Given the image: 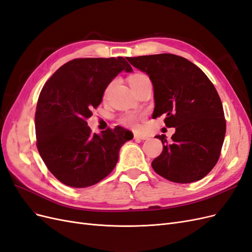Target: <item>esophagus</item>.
I'll return each mask as SVG.
<instances>
[{
  "mask_svg": "<svg viewBox=\"0 0 252 252\" xmlns=\"http://www.w3.org/2000/svg\"><path fill=\"white\" fill-rule=\"evenodd\" d=\"M148 136L143 133H134V139L135 140H146Z\"/></svg>",
  "mask_w": 252,
  "mask_h": 252,
  "instance_id": "1",
  "label": "esophagus"
}]
</instances>
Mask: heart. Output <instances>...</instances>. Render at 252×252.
<instances>
[{"label":"heart","mask_w":252,"mask_h":252,"mask_svg":"<svg viewBox=\"0 0 252 252\" xmlns=\"http://www.w3.org/2000/svg\"><path fill=\"white\" fill-rule=\"evenodd\" d=\"M146 80H148L146 75L140 74V73L134 74L130 78V85H132V84H135V83H140L142 81H146ZM140 118H141L140 114L127 113V114H124V116L120 119V123L124 126L134 128V127H136V125H138V121Z\"/></svg>","instance_id":"obj_1"}]
</instances>
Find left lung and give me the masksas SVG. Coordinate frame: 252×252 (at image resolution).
I'll list each match as a JSON object with an SVG mask.
<instances>
[{
    "instance_id": "obj_1",
    "label": "left lung",
    "mask_w": 252,
    "mask_h": 252,
    "mask_svg": "<svg viewBox=\"0 0 252 252\" xmlns=\"http://www.w3.org/2000/svg\"><path fill=\"white\" fill-rule=\"evenodd\" d=\"M147 73L154 86L152 118L165 116L167 127L175 128L171 143L157 135L163 151L151 163L154 170L174 183L203 179L220 158L226 132L223 105L213 84L199 67L171 53L128 58Z\"/></svg>"
}]
</instances>
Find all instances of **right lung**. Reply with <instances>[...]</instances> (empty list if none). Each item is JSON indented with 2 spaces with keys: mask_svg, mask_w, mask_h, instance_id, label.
Listing matches in <instances>:
<instances>
[{
  "mask_svg": "<svg viewBox=\"0 0 252 252\" xmlns=\"http://www.w3.org/2000/svg\"><path fill=\"white\" fill-rule=\"evenodd\" d=\"M122 71L132 72L123 57L74 59L45 83L34 118L36 147L49 171L67 186L102 181L116 167L123 144L133 138L120 126L93 133L86 122Z\"/></svg>",
  "mask_w": 252,
  "mask_h": 252,
  "instance_id": "obj_1",
  "label": "right lung"
}]
</instances>
